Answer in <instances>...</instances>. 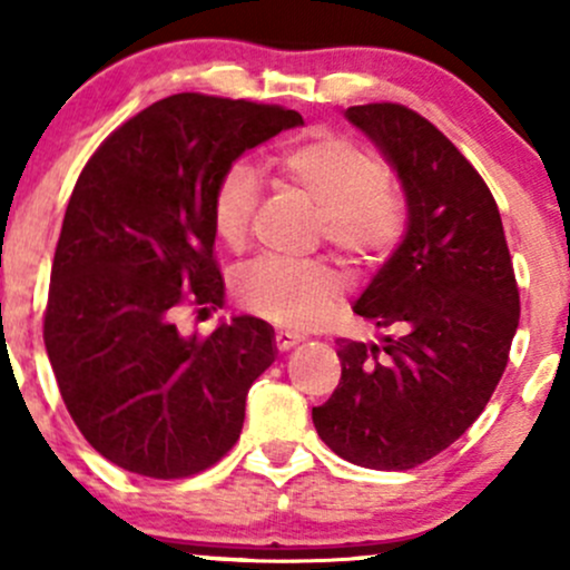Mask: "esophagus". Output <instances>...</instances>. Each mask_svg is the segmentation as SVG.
<instances>
[{"instance_id":"1","label":"esophagus","mask_w":570,"mask_h":570,"mask_svg":"<svg viewBox=\"0 0 570 570\" xmlns=\"http://www.w3.org/2000/svg\"><path fill=\"white\" fill-rule=\"evenodd\" d=\"M274 340H277L279 351H291V347H296L298 342H304V334H296V332H287V328H279V332L274 334Z\"/></svg>"}]
</instances>
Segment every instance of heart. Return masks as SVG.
Instances as JSON below:
<instances>
[{
  "label": "heart",
  "instance_id": "b5f03b06",
  "mask_svg": "<svg viewBox=\"0 0 570 570\" xmlns=\"http://www.w3.org/2000/svg\"><path fill=\"white\" fill-rule=\"evenodd\" d=\"M285 185L302 189L323 219V236L356 261H377L400 242L405 209L383 168L366 149L336 136L287 144L272 160ZM258 209V176L236 163L212 193V230L228 249H242ZM236 296L279 326H312L342 291L340 272L326 261L258 258L236 272Z\"/></svg>",
  "mask_w": 570,
  "mask_h": 570
}]
</instances>
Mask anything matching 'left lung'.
I'll return each instance as SVG.
<instances>
[{"instance_id": "left-lung-1", "label": "left lung", "mask_w": 570, "mask_h": 570, "mask_svg": "<svg viewBox=\"0 0 570 570\" xmlns=\"http://www.w3.org/2000/svg\"><path fill=\"white\" fill-rule=\"evenodd\" d=\"M394 168L407 228L353 312L381 342L340 340L342 377L312 424L336 456L410 470L487 407L519 326V287L498 204L432 121L396 102L345 111Z\"/></svg>"}]
</instances>
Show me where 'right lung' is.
Wrapping results in <instances>:
<instances>
[{
  "label": "right lung",
  "mask_w": 570,
  "mask_h": 570,
  "mask_svg": "<svg viewBox=\"0 0 570 570\" xmlns=\"http://www.w3.org/2000/svg\"><path fill=\"white\" fill-rule=\"evenodd\" d=\"M304 125L279 106L170 95L114 130L67 204L51 266L48 358L91 449L146 479H187L242 434L274 328L230 317L185 336L176 307H223L212 193L247 149ZM200 309V312H204Z\"/></svg>",
  "instance_id": "right-lung-1"
}]
</instances>
